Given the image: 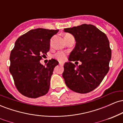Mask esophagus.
Here are the masks:
<instances>
[{
  "mask_svg": "<svg viewBox=\"0 0 123 123\" xmlns=\"http://www.w3.org/2000/svg\"><path fill=\"white\" fill-rule=\"evenodd\" d=\"M59 64H60V65H61V66L63 65V63H62V62H60V63H59Z\"/></svg>",
  "mask_w": 123,
  "mask_h": 123,
  "instance_id": "34e87169",
  "label": "esophagus"
}]
</instances>
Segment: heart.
I'll use <instances>...</instances> for the list:
<instances>
[{"label": "heart", "instance_id": "1", "mask_svg": "<svg viewBox=\"0 0 123 123\" xmlns=\"http://www.w3.org/2000/svg\"><path fill=\"white\" fill-rule=\"evenodd\" d=\"M68 37H73V36L72 35L69 34V33H66V34L65 35L64 38ZM55 57L60 61H63L66 59V54L63 52H58L55 55Z\"/></svg>", "mask_w": 123, "mask_h": 123}]
</instances>
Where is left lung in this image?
<instances>
[{
    "label": "left lung",
    "instance_id": "obj_1",
    "mask_svg": "<svg viewBox=\"0 0 123 123\" xmlns=\"http://www.w3.org/2000/svg\"><path fill=\"white\" fill-rule=\"evenodd\" d=\"M76 40L75 47L63 66L62 77L66 86L76 92H91L101 84L109 70L111 56L109 42L104 32L94 25L82 24L65 28ZM80 60L75 67L72 61Z\"/></svg>",
    "mask_w": 123,
    "mask_h": 123
}]
</instances>
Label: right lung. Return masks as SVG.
Returning <instances> with one entry per match:
<instances>
[{"instance_id":"right-lung-1","label":"right lung","mask_w":123,"mask_h":123,"mask_svg":"<svg viewBox=\"0 0 123 123\" xmlns=\"http://www.w3.org/2000/svg\"><path fill=\"white\" fill-rule=\"evenodd\" d=\"M59 30L37 28L19 37L10 56V72L18 91L28 98L46 95L50 88V79L58 62L49 60L46 66L40 61L50 50V39Z\"/></svg>"}]
</instances>
